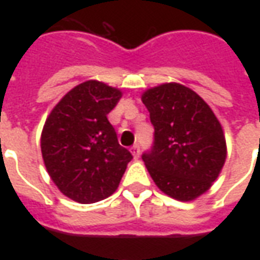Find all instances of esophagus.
Masks as SVG:
<instances>
[{
    "label": "esophagus",
    "instance_id": "esophagus-1",
    "mask_svg": "<svg viewBox=\"0 0 260 260\" xmlns=\"http://www.w3.org/2000/svg\"><path fill=\"white\" fill-rule=\"evenodd\" d=\"M131 153H132V156L135 158L139 157V154H141V147H139V145H134V146L131 147Z\"/></svg>",
    "mask_w": 260,
    "mask_h": 260
}]
</instances>
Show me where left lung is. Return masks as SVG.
Here are the masks:
<instances>
[{"label": "left lung", "mask_w": 260, "mask_h": 260, "mask_svg": "<svg viewBox=\"0 0 260 260\" xmlns=\"http://www.w3.org/2000/svg\"><path fill=\"white\" fill-rule=\"evenodd\" d=\"M154 141L143 161L154 184L177 201H193L217 180L227 157L221 125L198 93L180 83L147 89Z\"/></svg>", "instance_id": "left-lung-1"}]
</instances>
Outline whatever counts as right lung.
Masks as SVG:
<instances>
[{
  "label": "right lung",
  "instance_id": "right-lung-1",
  "mask_svg": "<svg viewBox=\"0 0 260 260\" xmlns=\"http://www.w3.org/2000/svg\"><path fill=\"white\" fill-rule=\"evenodd\" d=\"M121 96L117 87L86 80L69 90L46 119L44 166L59 191L72 201L94 203L113 195L132 160L107 119Z\"/></svg>",
  "mask_w": 260,
  "mask_h": 260
}]
</instances>
